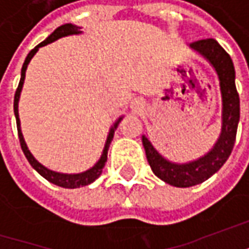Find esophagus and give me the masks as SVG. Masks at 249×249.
Here are the masks:
<instances>
[{"label": "esophagus", "instance_id": "34e87169", "mask_svg": "<svg viewBox=\"0 0 249 249\" xmlns=\"http://www.w3.org/2000/svg\"><path fill=\"white\" fill-rule=\"evenodd\" d=\"M130 107H131V109L134 110V112H140L141 108H142V101L139 100V98H136V100L131 101Z\"/></svg>", "mask_w": 249, "mask_h": 249}]
</instances>
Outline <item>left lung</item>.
Returning a JSON list of instances; mask_svg holds the SVG:
<instances>
[{"label": "left lung", "mask_w": 249, "mask_h": 249, "mask_svg": "<svg viewBox=\"0 0 249 249\" xmlns=\"http://www.w3.org/2000/svg\"><path fill=\"white\" fill-rule=\"evenodd\" d=\"M190 48L211 63L219 79L222 95V129L219 137L204 157L186 163H177L159 154L148 137L142 136L147 160L155 176L170 186L181 188L201 184L225 165L234 147L240 122V97L235 89V71L230 55L213 38L190 44Z\"/></svg>", "instance_id": "8db88e82"}]
</instances>
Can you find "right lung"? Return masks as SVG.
I'll return each mask as SVG.
<instances>
[{
  "mask_svg": "<svg viewBox=\"0 0 249 249\" xmlns=\"http://www.w3.org/2000/svg\"><path fill=\"white\" fill-rule=\"evenodd\" d=\"M80 26H76V24L72 23H66L59 26L58 29H55L53 33L50 34L43 43H40L37 47H34L33 50L30 53H27L26 59H24L23 66H22V72H20V82H19V86H18V90L15 92V100H14V112H15V118H16V126H18V136H19V141H20V147H22V151H23L24 157L27 158L29 163L32 165L34 170H37L41 176L48 180L50 183H53L55 186L63 187V188H79V187H84L91 184L92 181H95L98 177L101 176L102 173V169L105 166V162L108 159V149H109L110 142L113 140V134H115V130L118 129L119 126L120 120L123 119V116H120L119 119L116 120L112 127L109 129V133H108V137H107V141H105V145H104V149H102V154H101V158L97 160V163L94 165L90 169L84 170L82 173H61V172H55V170H51L48 167H45L44 165H41L37 159L34 158L33 154L29 151L27 148V144L23 139V134H22V129H20V119H19V98H20V92H22V89H23V83L24 77H26V69H27V65L30 63L32 58H33L36 53L44 47L47 44L53 43L55 40L58 38H62V37H66V36H73V34H80Z\"/></svg>",
  "mask_w": 249,
  "mask_h": 249,
  "instance_id": "right-lung-1",
  "label": "right lung"
}]
</instances>
